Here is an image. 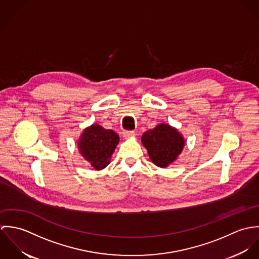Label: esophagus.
I'll return each instance as SVG.
<instances>
[{
  "mask_svg": "<svg viewBox=\"0 0 259 259\" xmlns=\"http://www.w3.org/2000/svg\"><path fill=\"white\" fill-rule=\"evenodd\" d=\"M135 136V133L133 131H124L122 133V137L124 139H130V138H133Z\"/></svg>",
  "mask_w": 259,
  "mask_h": 259,
  "instance_id": "esophagus-1",
  "label": "esophagus"
}]
</instances>
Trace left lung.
Returning <instances> with one entry per match:
<instances>
[{"label":"left lung","mask_w":259,"mask_h":259,"mask_svg":"<svg viewBox=\"0 0 259 259\" xmlns=\"http://www.w3.org/2000/svg\"><path fill=\"white\" fill-rule=\"evenodd\" d=\"M142 143L148 149L151 161L162 168L178 158L185 145L182 134L165 123H159L154 128L147 131L142 136Z\"/></svg>","instance_id":"8db88e82"}]
</instances>
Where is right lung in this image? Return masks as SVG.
Returning <instances> with one entry per match:
<instances>
[{
  "label": "right lung",
  "instance_id": "right-lung-1",
  "mask_svg": "<svg viewBox=\"0 0 259 259\" xmlns=\"http://www.w3.org/2000/svg\"><path fill=\"white\" fill-rule=\"evenodd\" d=\"M118 142V135L113 131L105 130L100 124H92L82 132L77 147L84 159L95 169L101 170L110 163Z\"/></svg>",
  "mask_w": 259,
  "mask_h": 259
}]
</instances>
